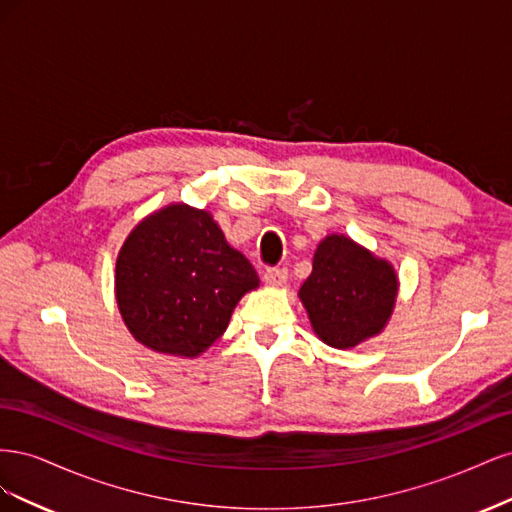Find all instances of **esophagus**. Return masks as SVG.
<instances>
[{
    "label": "esophagus",
    "mask_w": 512,
    "mask_h": 512,
    "mask_svg": "<svg viewBox=\"0 0 512 512\" xmlns=\"http://www.w3.org/2000/svg\"><path fill=\"white\" fill-rule=\"evenodd\" d=\"M288 280V271L286 269H267L265 271V284L271 288H282Z\"/></svg>",
    "instance_id": "34e87169"
}]
</instances>
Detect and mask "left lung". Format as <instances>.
<instances>
[{
	"label": "left lung",
	"instance_id": "obj_1",
	"mask_svg": "<svg viewBox=\"0 0 512 512\" xmlns=\"http://www.w3.org/2000/svg\"><path fill=\"white\" fill-rule=\"evenodd\" d=\"M397 292L399 277L389 260L333 232L318 243L299 299L316 337L331 348L350 350L386 329Z\"/></svg>",
	"mask_w": 512,
	"mask_h": 512
}]
</instances>
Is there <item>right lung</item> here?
Listing matches in <instances>:
<instances>
[{
	"label": "right lung",
	"instance_id": "1",
	"mask_svg": "<svg viewBox=\"0 0 512 512\" xmlns=\"http://www.w3.org/2000/svg\"><path fill=\"white\" fill-rule=\"evenodd\" d=\"M258 286L250 260L228 245L213 215L185 203L138 222L115 262L123 324L138 344L181 359L203 354Z\"/></svg>",
	"mask_w": 512,
	"mask_h": 512
}]
</instances>
